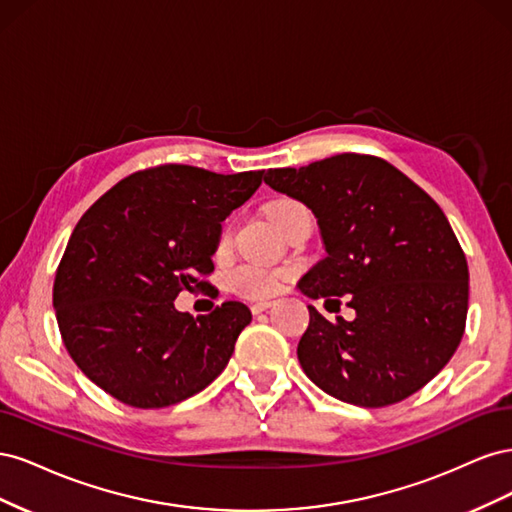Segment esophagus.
Returning a JSON list of instances; mask_svg holds the SVG:
<instances>
[{"instance_id":"1","label":"esophagus","mask_w":512,"mask_h":512,"mask_svg":"<svg viewBox=\"0 0 512 512\" xmlns=\"http://www.w3.org/2000/svg\"><path fill=\"white\" fill-rule=\"evenodd\" d=\"M273 303L271 301H260V303H254L252 305V314H262L265 312V309H269Z\"/></svg>"}]
</instances>
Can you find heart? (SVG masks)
Segmentation results:
<instances>
[{
    "mask_svg": "<svg viewBox=\"0 0 512 512\" xmlns=\"http://www.w3.org/2000/svg\"><path fill=\"white\" fill-rule=\"evenodd\" d=\"M299 211H307V207L294 198H280L269 207L271 220L280 230H284L288 220ZM220 243L222 245L228 243V232H224ZM286 275H288L286 271H271V269H262L254 265H241L230 273V288L247 299H269L282 288Z\"/></svg>",
    "mask_w": 512,
    "mask_h": 512,
    "instance_id": "heart-1",
    "label": "heart"
}]
</instances>
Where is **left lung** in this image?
Segmentation results:
<instances>
[{"mask_svg":"<svg viewBox=\"0 0 512 512\" xmlns=\"http://www.w3.org/2000/svg\"><path fill=\"white\" fill-rule=\"evenodd\" d=\"M273 190L314 211L324 256L299 288L348 297L352 322L309 305L297 354L307 378L346 404H397L451 361L468 316V260L444 211L401 170L376 156H339L269 168Z\"/></svg>","mask_w":512,"mask_h":512,"instance_id":"1","label":"left lung"}]
</instances>
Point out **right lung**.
Instances as JSON below:
<instances>
[{
	"mask_svg": "<svg viewBox=\"0 0 512 512\" xmlns=\"http://www.w3.org/2000/svg\"><path fill=\"white\" fill-rule=\"evenodd\" d=\"M265 170L218 175L162 164L121 179L72 230L53 307L72 361L132 408H166L200 393L228 365L252 312L226 301L207 316L177 312L181 290H209L222 222Z\"/></svg>",
	"mask_w": 512,
	"mask_h": 512,
	"instance_id": "right-lung-1",
	"label": "right lung"
}]
</instances>
